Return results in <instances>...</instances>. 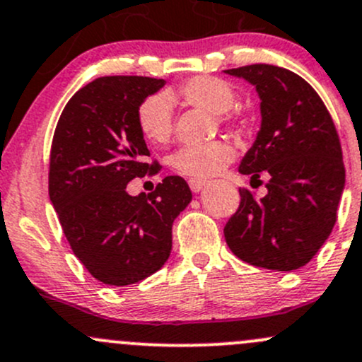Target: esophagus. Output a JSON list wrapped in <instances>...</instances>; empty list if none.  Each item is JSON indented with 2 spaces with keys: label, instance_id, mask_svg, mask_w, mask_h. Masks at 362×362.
I'll return each mask as SVG.
<instances>
[{
  "label": "esophagus",
  "instance_id": "34e87169",
  "mask_svg": "<svg viewBox=\"0 0 362 362\" xmlns=\"http://www.w3.org/2000/svg\"><path fill=\"white\" fill-rule=\"evenodd\" d=\"M204 185H206V180H203V178H191L189 180V187L192 192H199Z\"/></svg>",
  "mask_w": 362,
  "mask_h": 362
}]
</instances>
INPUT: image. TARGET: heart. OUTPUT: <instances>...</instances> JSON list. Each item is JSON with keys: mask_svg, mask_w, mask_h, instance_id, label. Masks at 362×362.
<instances>
[{"mask_svg": "<svg viewBox=\"0 0 362 362\" xmlns=\"http://www.w3.org/2000/svg\"><path fill=\"white\" fill-rule=\"evenodd\" d=\"M171 100L199 107L216 114L222 123L238 124L239 117L230 109L234 107L238 95L227 81L213 76H197L182 83L175 95L156 93L142 100L136 109V127L140 135L149 144L163 146L173 133V109ZM235 158V147L227 140H216L201 147H184L171 158V165L177 173L189 178H206L220 173Z\"/></svg>", "mask_w": 362, "mask_h": 362, "instance_id": "obj_1", "label": "heart"}]
</instances>
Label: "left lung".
I'll use <instances>...</instances> for the list:
<instances>
[{
    "instance_id": "1",
    "label": "left lung",
    "mask_w": 362,
    "mask_h": 362,
    "mask_svg": "<svg viewBox=\"0 0 362 362\" xmlns=\"http://www.w3.org/2000/svg\"><path fill=\"white\" fill-rule=\"evenodd\" d=\"M260 95L262 127L239 171L251 182L269 178L257 199L241 203L223 227L232 253L269 271H295L314 258L337 222L345 185L341 146L332 114L309 83L269 64L227 69Z\"/></svg>"
}]
</instances>
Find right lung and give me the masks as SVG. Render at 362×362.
I'll return each mask as SVG.
<instances>
[{
  "label": "right lung",
  "instance_id": "obj_1",
  "mask_svg": "<svg viewBox=\"0 0 362 362\" xmlns=\"http://www.w3.org/2000/svg\"><path fill=\"white\" fill-rule=\"evenodd\" d=\"M165 85L144 76H104L76 91L57 123L48 194L72 253L97 281L128 286L165 265L171 226L192 199L182 177L130 196L133 178L156 175L158 161L136 127V109Z\"/></svg>",
  "mask_w": 362,
  "mask_h": 362
}]
</instances>
